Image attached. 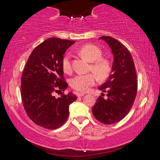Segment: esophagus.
Listing matches in <instances>:
<instances>
[{"label": "esophagus", "instance_id": "34e87169", "mask_svg": "<svg viewBox=\"0 0 160 160\" xmlns=\"http://www.w3.org/2000/svg\"><path fill=\"white\" fill-rule=\"evenodd\" d=\"M85 93H81V92H78L77 93V96L78 97H82V96H84L85 95Z\"/></svg>", "mask_w": 160, "mask_h": 160}]
</instances>
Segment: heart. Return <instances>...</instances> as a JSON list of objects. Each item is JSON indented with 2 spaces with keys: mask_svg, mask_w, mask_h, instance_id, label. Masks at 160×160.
<instances>
[{
  "mask_svg": "<svg viewBox=\"0 0 160 160\" xmlns=\"http://www.w3.org/2000/svg\"><path fill=\"white\" fill-rule=\"evenodd\" d=\"M79 53L87 60L92 62L90 70L95 74L99 80H105L112 71V65L109 60L102 57V51L95 45L87 44L79 49ZM62 67L67 73L72 71L71 56L66 53L62 59ZM97 78L93 73L77 75L70 80V85L75 90L87 92L96 83Z\"/></svg>",
  "mask_w": 160,
  "mask_h": 160,
  "instance_id": "1",
  "label": "heart"
}]
</instances>
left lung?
Listing matches in <instances>:
<instances>
[{
    "label": "left lung",
    "instance_id": "8db88e82",
    "mask_svg": "<svg viewBox=\"0 0 160 160\" xmlns=\"http://www.w3.org/2000/svg\"><path fill=\"white\" fill-rule=\"evenodd\" d=\"M99 39L109 44L113 62L112 74L99 88L103 92H107V98L102 94L98 97L92 113L99 122L110 125L122 120L131 110L137 94V75L133 59L125 46L111 37Z\"/></svg>",
    "mask_w": 160,
    "mask_h": 160
}]
</instances>
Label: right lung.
Instances as JSON below:
<instances>
[{
	"instance_id": "add662e5",
	"label": "right lung",
	"mask_w": 160,
	"mask_h": 160,
	"mask_svg": "<svg viewBox=\"0 0 160 160\" xmlns=\"http://www.w3.org/2000/svg\"><path fill=\"white\" fill-rule=\"evenodd\" d=\"M75 42L49 38L32 51L21 79L22 101L29 118L44 128L63 126L69 115V106L77 96L69 92L56 98L55 92L64 91L68 83L63 77L62 59Z\"/></svg>"
}]
</instances>
